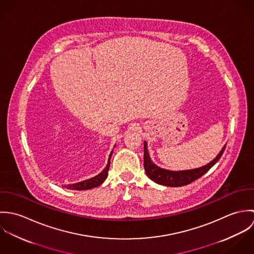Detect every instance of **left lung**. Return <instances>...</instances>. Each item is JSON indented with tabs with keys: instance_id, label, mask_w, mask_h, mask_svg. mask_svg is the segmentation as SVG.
<instances>
[{
	"instance_id": "8db88e82",
	"label": "left lung",
	"mask_w": 254,
	"mask_h": 254,
	"mask_svg": "<svg viewBox=\"0 0 254 254\" xmlns=\"http://www.w3.org/2000/svg\"><path fill=\"white\" fill-rule=\"evenodd\" d=\"M226 145L222 147L217 156L207 163L204 166L190 169V170H181V171H171L167 169H163L156 164H154L149 156L147 144L144 142V167H145V173L147 177L151 181L155 182L156 184L167 186V187H182L190 184L191 182L200 178L202 175H204L214 164H216L219 159L221 158Z\"/></svg>"
}]
</instances>
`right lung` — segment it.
<instances>
[{
  "instance_id": "right-lung-1",
  "label": "right lung",
  "mask_w": 254,
  "mask_h": 254,
  "mask_svg": "<svg viewBox=\"0 0 254 254\" xmlns=\"http://www.w3.org/2000/svg\"><path fill=\"white\" fill-rule=\"evenodd\" d=\"M112 153H113V150H111V152L109 154V161H108V164H107L106 168L100 174H98L97 176H95L91 179L85 180V181L79 182V183H75V184H69V185H64V188H66L68 190H90V189H93V188H96V187L102 185L108 177L109 166H110V157H111Z\"/></svg>"
}]
</instances>
